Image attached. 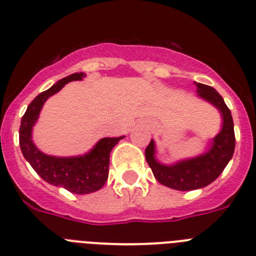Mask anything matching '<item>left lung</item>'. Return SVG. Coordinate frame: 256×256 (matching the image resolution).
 Returning a JSON list of instances; mask_svg holds the SVG:
<instances>
[{"mask_svg": "<svg viewBox=\"0 0 256 256\" xmlns=\"http://www.w3.org/2000/svg\"><path fill=\"white\" fill-rule=\"evenodd\" d=\"M196 84L197 96L215 106L222 117L220 131L208 144V150L194 157L164 164L157 158L154 140L146 150V158L154 178L161 184L176 190H200L208 186L223 172L234 152V125L230 108L222 95L211 86Z\"/></svg>", "mask_w": 256, "mask_h": 256, "instance_id": "8db88e82", "label": "left lung"}]
</instances>
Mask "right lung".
I'll use <instances>...</instances> for the list:
<instances>
[{
  "label": "right lung",
  "mask_w": 256,
  "mask_h": 256,
  "mask_svg": "<svg viewBox=\"0 0 256 256\" xmlns=\"http://www.w3.org/2000/svg\"><path fill=\"white\" fill-rule=\"evenodd\" d=\"M85 77L86 73H73L37 95L26 108L19 128L22 153L36 172L51 186H60L76 194H88L103 188L110 172V152L125 136L102 138L84 154L59 157L46 154L37 148L33 142V128L48 98L59 92L68 82L82 81Z\"/></svg>",
  "instance_id": "right-lung-1"
}]
</instances>
